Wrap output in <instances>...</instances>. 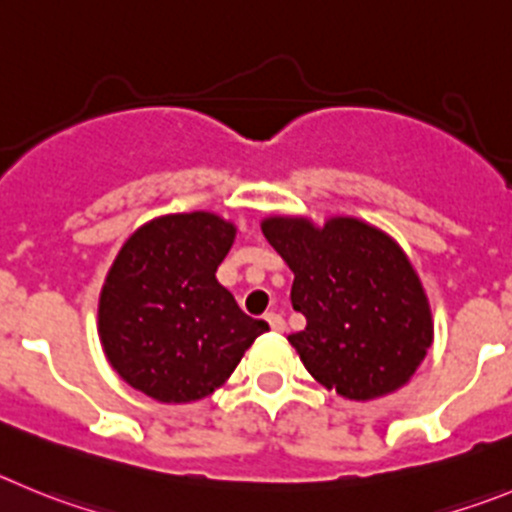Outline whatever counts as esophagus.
<instances>
[{"instance_id": "esophagus-1", "label": "esophagus", "mask_w": 512, "mask_h": 512, "mask_svg": "<svg viewBox=\"0 0 512 512\" xmlns=\"http://www.w3.org/2000/svg\"><path fill=\"white\" fill-rule=\"evenodd\" d=\"M265 319H267V324H270V329H273V331H278V334H280V331H285V319L280 316V313H267Z\"/></svg>"}]
</instances>
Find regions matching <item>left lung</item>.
Returning <instances> with one entry per match:
<instances>
[{"label":"left lung","mask_w":512,"mask_h":512,"mask_svg":"<svg viewBox=\"0 0 512 512\" xmlns=\"http://www.w3.org/2000/svg\"><path fill=\"white\" fill-rule=\"evenodd\" d=\"M262 234L293 270L290 303L306 329L288 342L324 388L372 400L411 380L434 339L426 293L393 239L359 219L273 216Z\"/></svg>","instance_id":"1"}]
</instances>
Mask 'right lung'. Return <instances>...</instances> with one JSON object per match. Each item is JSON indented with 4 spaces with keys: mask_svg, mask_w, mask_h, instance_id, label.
Instances as JSON below:
<instances>
[{
    "mask_svg": "<svg viewBox=\"0 0 512 512\" xmlns=\"http://www.w3.org/2000/svg\"><path fill=\"white\" fill-rule=\"evenodd\" d=\"M234 227L206 211L153 219L119 250L99 298V334L124 382L160 403L214 393L267 324L216 280Z\"/></svg>",
    "mask_w": 512,
    "mask_h": 512,
    "instance_id": "right-lung-1",
    "label": "right lung"
}]
</instances>
